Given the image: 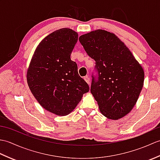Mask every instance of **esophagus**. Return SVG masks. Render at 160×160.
<instances>
[{"label":"esophagus","mask_w":160,"mask_h":160,"mask_svg":"<svg viewBox=\"0 0 160 160\" xmlns=\"http://www.w3.org/2000/svg\"><path fill=\"white\" fill-rule=\"evenodd\" d=\"M84 80L86 81V82L87 83V84H89V83H90V78L88 77V76H86V77H84Z\"/></svg>","instance_id":"esophagus-1"}]
</instances>
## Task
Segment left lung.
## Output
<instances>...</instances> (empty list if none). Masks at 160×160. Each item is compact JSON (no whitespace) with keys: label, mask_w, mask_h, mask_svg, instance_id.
<instances>
[{"label":"left lung","mask_w":160,"mask_h":160,"mask_svg":"<svg viewBox=\"0 0 160 160\" xmlns=\"http://www.w3.org/2000/svg\"><path fill=\"white\" fill-rule=\"evenodd\" d=\"M79 40L96 61L98 77L92 76L91 92L100 111L110 120L123 118L134 107L143 87V68L113 33L97 29L80 36Z\"/></svg>","instance_id":"left-lung-1"}]
</instances>
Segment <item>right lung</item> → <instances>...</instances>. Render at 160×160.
I'll return each instance as SVG.
<instances>
[{"label":"right lung","instance_id":"right-lung-1","mask_svg":"<svg viewBox=\"0 0 160 160\" xmlns=\"http://www.w3.org/2000/svg\"><path fill=\"white\" fill-rule=\"evenodd\" d=\"M78 39V33L69 28L50 33L36 47L27 72L29 88L36 100L60 116L73 111L89 91L70 58Z\"/></svg>","mask_w":160,"mask_h":160}]
</instances>
